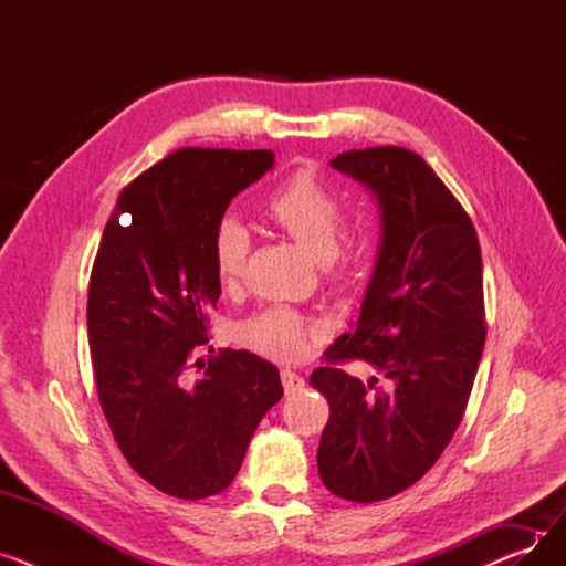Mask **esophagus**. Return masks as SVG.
Masks as SVG:
<instances>
[{"instance_id": "34e87169", "label": "esophagus", "mask_w": 566, "mask_h": 566, "mask_svg": "<svg viewBox=\"0 0 566 566\" xmlns=\"http://www.w3.org/2000/svg\"><path fill=\"white\" fill-rule=\"evenodd\" d=\"M282 376V385H284V392L286 395H293V392H301L305 388V378L301 374H295L291 369H282L280 371Z\"/></svg>"}]
</instances>
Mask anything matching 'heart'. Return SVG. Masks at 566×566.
I'll return each mask as SVG.
<instances>
[{
    "instance_id": "heart-1",
    "label": "heart",
    "mask_w": 566,
    "mask_h": 566,
    "mask_svg": "<svg viewBox=\"0 0 566 566\" xmlns=\"http://www.w3.org/2000/svg\"><path fill=\"white\" fill-rule=\"evenodd\" d=\"M265 213L295 243L321 261L325 277L331 282L344 280L346 261L339 245L346 229V208L337 192L325 186L314 171L303 169L289 176L268 197ZM211 252L220 284H233L243 275L250 252V233L245 224L229 216L222 218L213 231ZM312 333L314 325L303 314L289 307H271L238 323L235 339L265 358L295 360L305 353Z\"/></svg>"
}]
</instances>
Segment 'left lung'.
<instances>
[{
    "mask_svg": "<svg viewBox=\"0 0 566 566\" xmlns=\"http://www.w3.org/2000/svg\"><path fill=\"white\" fill-rule=\"evenodd\" d=\"M331 165L376 195L380 248L358 325L310 378L331 403L316 461L325 489L369 504L422 480L463 420L486 339L482 250L463 206L418 154L374 146ZM348 359L375 376L346 375L338 365Z\"/></svg>",
    "mask_w": 566,
    "mask_h": 566,
    "instance_id": "obj_1",
    "label": "left lung"
}]
</instances>
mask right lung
I'll return each mask as SVG.
<instances>
[{
	"instance_id": "right-lung-1",
	"label": "right lung",
	"mask_w": 566,
	"mask_h": 566,
	"mask_svg": "<svg viewBox=\"0 0 566 566\" xmlns=\"http://www.w3.org/2000/svg\"><path fill=\"white\" fill-rule=\"evenodd\" d=\"M273 165V151L178 148L118 195L92 268L86 328L101 408L130 468L174 497L224 491L284 395L277 367L250 350L192 363L220 298L213 231Z\"/></svg>"
}]
</instances>
